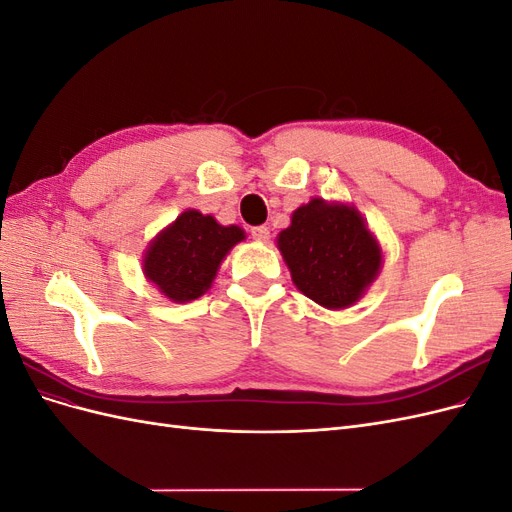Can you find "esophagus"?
<instances>
[{"instance_id":"esophagus-1","label":"esophagus","mask_w":512,"mask_h":512,"mask_svg":"<svg viewBox=\"0 0 512 512\" xmlns=\"http://www.w3.org/2000/svg\"><path fill=\"white\" fill-rule=\"evenodd\" d=\"M250 232H252V239L258 241V243H267L269 237H271V232H269L267 226H254Z\"/></svg>"}]
</instances>
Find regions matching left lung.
<instances>
[{"label": "left lung", "instance_id": "8db88e82", "mask_svg": "<svg viewBox=\"0 0 512 512\" xmlns=\"http://www.w3.org/2000/svg\"><path fill=\"white\" fill-rule=\"evenodd\" d=\"M275 241L292 284L327 309L361 301L382 269L380 241L354 205L337 200L316 196L297 207Z\"/></svg>", "mask_w": 512, "mask_h": 512}]
</instances>
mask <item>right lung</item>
Here are the masks:
<instances>
[{"label":"right lung","mask_w":512,"mask_h":512,"mask_svg":"<svg viewBox=\"0 0 512 512\" xmlns=\"http://www.w3.org/2000/svg\"><path fill=\"white\" fill-rule=\"evenodd\" d=\"M241 241V226H222L213 215L185 209L147 245L143 273L168 301L190 303L211 288L222 260Z\"/></svg>","instance_id":"1"}]
</instances>
